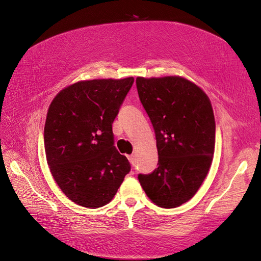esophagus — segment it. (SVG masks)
Returning <instances> with one entry per match:
<instances>
[{"instance_id":"esophagus-1","label":"esophagus","mask_w":261,"mask_h":261,"mask_svg":"<svg viewBox=\"0 0 261 261\" xmlns=\"http://www.w3.org/2000/svg\"><path fill=\"white\" fill-rule=\"evenodd\" d=\"M127 159L129 160L130 164H132V165H134V155H133V154H129V155H127Z\"/></svg>"}]
</instances>
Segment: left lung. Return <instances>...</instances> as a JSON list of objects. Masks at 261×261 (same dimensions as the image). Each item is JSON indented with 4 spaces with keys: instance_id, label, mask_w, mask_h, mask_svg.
I'll return each mask as SVG.
<instances>
[{
    "instance_id": "1",
    "label": "left lung",
    "mask_w": 261,
    "mask_h": 261,
    "mask_svg": "<svg viewBox=\"0 0 261 261\" xmlns=\"http://www.w3.org/2000/svg\"><path fill=\"white\" fill-rule=\"evenodd\" d=\"M141 105L155 133L159 161L138 179L152 202L175 208L197 193L211 167L216 122L204 91L179 76L137 77Z\"/></svg>"
}]
</instances>
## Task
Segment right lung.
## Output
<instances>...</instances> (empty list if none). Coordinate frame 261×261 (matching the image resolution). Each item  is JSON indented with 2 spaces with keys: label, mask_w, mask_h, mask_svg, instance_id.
<instances>
[{
  "label": "right lung",
  "mask_w": 261,
  "mask_h": 261,
  "mask_svg": "<svg viewBox=\"0 0 261 261\" xmlns=\"http://www.w3.org/2000/svg\"><path fill=\"white\" fill-rule=\"evenodd\" d=\"M133 84V77L78 82L61 90L49 107L46 162L61 191L80 206L109 203L130 171L114 146L112 124Z\"/></svg>",
  "instance_id": "right-lung-1"
}]
</instances>
